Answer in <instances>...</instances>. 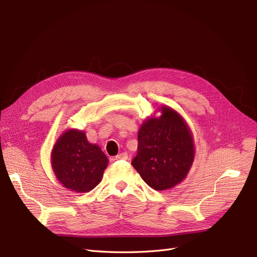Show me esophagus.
<instances>
[{"mask_svg": "<svg viewBox=\"0 0 257 257\" xmlns=\"http://www.w3.org/2000/svg\"><path fill=\"white\" fill-rule=\"evenodd\" d=\"M114 160H128V155L126 153H121L114 158Z\"/></svg>", "mask_w": 257, "mask_h": 257, "instance_id": "obj_1", "label": "esophagus"}]
</instances>
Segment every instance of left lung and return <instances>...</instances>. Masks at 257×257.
<instances>
[{"instance_id":"8db88e82","label":"left lung","mask_w":257,"mask_h":257,"mask_svg":"<svg viewBox=\"0 0 257 257\" xmlns=\"http://www.w3.org/2000/svg\"><path fill=\"white\" fill-rule=\"evenodd\" d=\"M138 154L132 165L156 191H164L186 177L194 160V142L186 123L173 109L144 121L138 135Z\"/></svg>"}]
</instances>
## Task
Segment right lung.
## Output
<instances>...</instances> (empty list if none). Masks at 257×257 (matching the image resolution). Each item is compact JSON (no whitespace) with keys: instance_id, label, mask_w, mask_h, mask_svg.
I'll list each match as a JSON object with an SVG mask.
<instances>
[{"instance_id":"right-lung-1","label":"right lung","mask_w":257,"mask_h":257,"mask_svg":"<svg viewBox=\"0 0 257 257\" xmlns=\"http://www.w3.org/2000/svg\"><path fill=\"white\" fill-rule=\"evenodd\" d=\"M108 159L101 149L90 144L84 132L69 130L57 141L52 167L62 185L77 193H88L101 180Z\"/></svg>"}]
</instances>
